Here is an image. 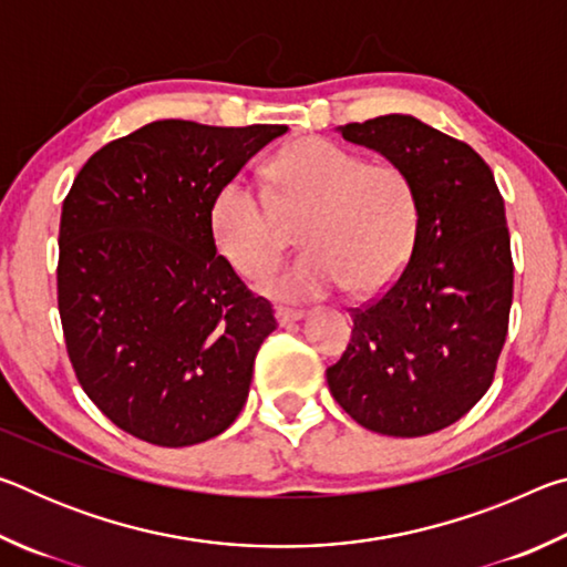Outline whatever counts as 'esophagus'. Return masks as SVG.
Instances as JSON below:
<instances>
[{
    "instance_id": "34e87169",
    "label": "esophagus",
    "mask_w": 567,
    "mask_h": 567,
    "mask_svg": "<svg viewBox=\"0 0 567 567\" xmlns=\"http://www.w3.org/2000/svg\"><path fill=\"white\" fill-rule=\"evenodd\" d=\"M275 318H277V322L282 324V328H287V324H292V322H297V320H302L305 315H302L300 310H290V307H277V310H275Z\"/></svg>"
}]
</instances>
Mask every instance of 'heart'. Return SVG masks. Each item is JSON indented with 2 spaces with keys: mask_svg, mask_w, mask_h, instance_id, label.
<instances>
[{
  "mask_svg": "<svg viewBox=\"0 0 567 567\" xmlns=\"http://www.w3.org/2000/svg\"><path fill=\"white\" fill-rule=\"evenodd\" d=\"M272 179L282 213L310 209L300 229L310 249L267 277L262 292L302 302L352 285L368 297L398 280L420 225L417 192L405 169L312 137L277 155ZM209 233L217 252L245 277L270 270L285 249L270 199L245 175L229 177L215 192Z\"/></svg>",
  "mask_w": 567,
  "mask_h": 567,
  "instance_id": "b5f03b06",
  "label": "heart"
}]
</instances>
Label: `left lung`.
Listing matches in <instances>:
<instances>
[{
  "mask_svg": "<svg viewBox=\"0 0 567 567\" xmlns=\"http://www.w3.org/2000/svg\"><path fill=\"white\" fill-rule=\"evenodd\" d=\"M338 132L408 172L420 225L398 280L352 312V340L328 385L372 433H437L493 385L505 344L513 257L503 195L473 147L410 114Z\"/></svg>",
  "mask_w": 567,
  "mask_h": 567,
  "instance_id": "1",
  "label": "left lung"
}]
</instances>
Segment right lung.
<instances>
[{
	"label": "right lung",
	"mask_w": 567,
	"mask_h": 567,
	"mask_svg": "<svg viewBox=\"0 0 567 567\" xmlns=\"http://www.w3.org/2000/svg\"><path fill=\"white\" fill-rule=\"evenodd\" d=\"M285 124L150 122L104 145L62 205L56 302L82 390L124 433L197 445L233 425L277 322L209 233L215 192Z\"/></svg>",
	"instance_id": "right-lung-1"
}]
</instances>
